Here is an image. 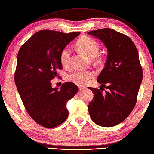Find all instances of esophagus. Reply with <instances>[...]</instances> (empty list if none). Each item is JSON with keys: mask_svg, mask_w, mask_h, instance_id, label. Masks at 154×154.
Wrapping results in <instances>:
<instances>
[{"mask_svg": "<svg viewBox=\"0 0 154 154\" xmlns=\"http://www.w3.org/2000/svg\"><path fill=\"white\" fill-rule=\"evenodd\" d=\"M79 89H80V90H84V89H85V87H82V86H80V85H79Z\"/></svg>", "mask_w": 154, "mask_h": 154, "instance_id": "obj_1", "label": "esophagus"}]
</instances>
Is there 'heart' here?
<instances>
[{
	"mask_svg": "<svg viewBox=\"0 0 154 154\" xmlns=\"http://www.w3.org/2000/svg\"><path fill=\"white\" fill-rule=\"evenodd\" d=\"M76 46L79 50L91 58H95L100 51V45L95 40L89 36H82L77 41ZM71 50L68 46L64 47L60 53V62L63 67H67L69 64ZM95 77V73L92 71H74L68 74L67 80L78 85H85L90 82Z\"/></svg>",
	"mask_w": 154,
	"mask_h": 154,
	"instance_id": "1",
	"label": "heart"
}]
</instances>
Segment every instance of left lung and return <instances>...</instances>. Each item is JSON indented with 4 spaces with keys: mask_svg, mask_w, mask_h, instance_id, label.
Segmentation results:
<instances>
[{
    "mask_svg": "<svg viewBox=\"0 0 154 154\" xmlns=\"http://www.w3.org/2000/svg\"><path fill=\"white\" fill-rule=\"evenodd\" d=\"M87 34L100 39L108 52L105 67L97 79L100 89L89 87L94 96L89 104V113L96 124L111 127L122 122L134 109L143 69L136 47L126 35L109 28Z\"/></svg>",
    "mask_w": 154,
    "mask_h": 154,
    "instance_id": "obj_1",
    "label": "left lung"
}]
</instances>
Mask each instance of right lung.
Returning a JSON list of instances; mask_svg holds the SVG:
<instances>
[{"label": "right lung", "mask_w": 154, "mask_h": 154, "mask_svg": "<svg viewBox=\"0 0 154 154\" xmlns=\"http://www.w3.org/2000/svg\"><path fill=\"white\" fill-rule=\"evenodd\" d=\"M80 34L41 30L20 47L17 56L14 80L27 113L34 121L47 128L62 124L68 117L67 101L79 91L73 82H66L60 89L52 88L51 80L62 69L60 53Z\"/></svg>", "instance_id": "1"}]
</instances>
